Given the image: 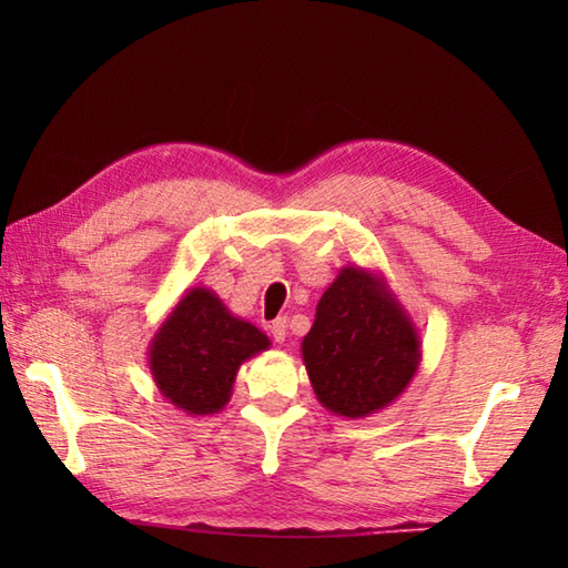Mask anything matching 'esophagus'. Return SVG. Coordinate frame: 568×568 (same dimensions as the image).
Here are the masks:
<instances>
[{"label": "esophagus", "instance_id": "obj_1", "mask_svg": "<svg viewBox=\"0 0 568 568\" xmlns=\"http://www.w3.org/2000/svg\"><path fill=\"white\" fill-rule=\"evenodd\" d=\"M271 334H273V339H275L277 344H283V342L287 339V320H285V317H277V320H273V324H271Z\"/></svg>", "mask_w": 568, "mask_h": 568}]
</instances>
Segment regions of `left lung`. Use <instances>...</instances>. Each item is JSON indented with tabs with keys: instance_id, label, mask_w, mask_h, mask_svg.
Returning a JSON list of instances; mask_svg holds the SVG:
<instances>
[{
	"instance_id": "left-lung-1",
	"label": "left lung",
	"mask_w": 568,
	"mask_h": 568,
	"mask_svg": "<svg viewBox=\"0 0 568 568\" xmlns=\"http://www.w3.org/2000/svg\"><path fill=\"white\" fill-rule=\"evenodd\" d=\"M415 322L388 281L344 265L317 303L303 361L317 400L334 415L368 417L405 393L422 361Z\"/></svg>"
}]
</instances>
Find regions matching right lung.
Here are the masks:
<instances>
[{"label": "right lung", "mask_w": 568, "mask_h": 568, "mask_svg": "<svg viewBox=\"0 0 568 568\" xmlns=\"http://www.w3.org/2000/svg\"><path fill=\"white\" fill-rule=\"evenodd\" d=\"M268 346L258 327L234 317L216 293L197 285L153 334L149 368L168 403L192 417L214 415L232 397L241 364Z\"/></svg>", "instance_id": "right-lung-1"}]
</instances>
